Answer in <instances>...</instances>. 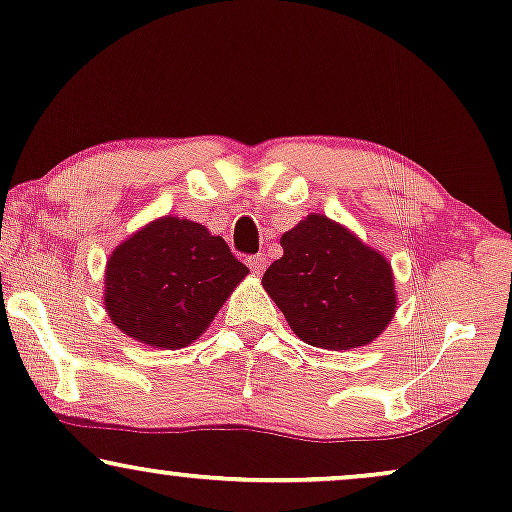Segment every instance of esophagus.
<instances>
[{
  "instance_id": "esophagus-1",
  "label": "esophagus",
  "mask_w": 512,
  "mask_h": 512,
  "mask_svg": "<svg viewBox=\"0 0 512 512\" xmlns=\"http://www.w3.org/2000/svg\"><path fill=\"white\" fill-rule=\"evenodd\" d=\"M249 268L254 270V275H261V272L265 270V256L263 254H256V256H249L247 258Z\"/></svg>"
}]
</instances>
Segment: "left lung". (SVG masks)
I'll return each mask as SVG.
<instances>
[{"label":"left lung","instance_id":"8db88e82","mask_svg":"<svg viewBox=\"0 0 512 512\" xmlns=\"http://www.w3.org/2000/svg\"><path fill=\"white\" fill-rule=\"evenodd\" d=\"M282 247L263 286L300 340L338 352L368 345L384 331L396 310L384 256L321 214L284 233Z\"/></svg>","mask_w":512,"mask_h":512}]
</instances>
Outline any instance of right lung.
<instances>
[{"label": "right lung", "mask_w": 512, "mask_h": 512, "mask_svg": "<svg viewBox=\"0 0 512 512\" xmlns=\"http://www.w3.org/2000/svg\"><path fill=\"white\" fill-rule=\"evenodd\" d=\"M247 272L223 237L165 216L111 254L104 305L130 338L179 349L198 340Z\"/></svg>", "instance_id": "right-lung-1"}]
</instances>
